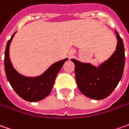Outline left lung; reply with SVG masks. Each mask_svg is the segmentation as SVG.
Returning <instances> with one entry per match:
<instances>
[{
    "mask_svg": "<svg viewBox=\"0 0 129 129\" xmlns=\"http://www.w3.org/2000/svg\"><path fill=\"white\" fill-rule=\"evenodd\" d=\"M117 46L114 53L97 67L90 63H83L71 59L75 64V78L79 90L83 95L94 100L109 96L121 79L125 51L123 40L117 31Z\"/></svg>",
    "mask_w": 129,
    "mask_h": 129,
    "instance_id": "obj_1",
    "label": "left lung"
}]
</instances>
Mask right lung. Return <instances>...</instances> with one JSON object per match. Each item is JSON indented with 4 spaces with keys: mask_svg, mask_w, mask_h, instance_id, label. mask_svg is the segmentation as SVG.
I'll list each match as a JSON object with an SVG mask.
<instances>
[{
    "mask_svg": "<svg viewBox=\"0 0 129 129\" xmlns=\"http://www.w3.org/2000/svg\"><path fill=\"white\" fill-rule=\"evenodd\" d=\"M16 32L8 40L5 51L4 65L8 80L13 89L23 100L28 102L39 101L49 95L58 72L68 59L66 58L54 63L39 76H23L13 68L9 57L10 44Z\"/></svg>",
    "mask_w": 129,
    "mask_h": 129,
    "instance_id": "right-lung-1",
    "label": "right lung"
}]
</instances>
